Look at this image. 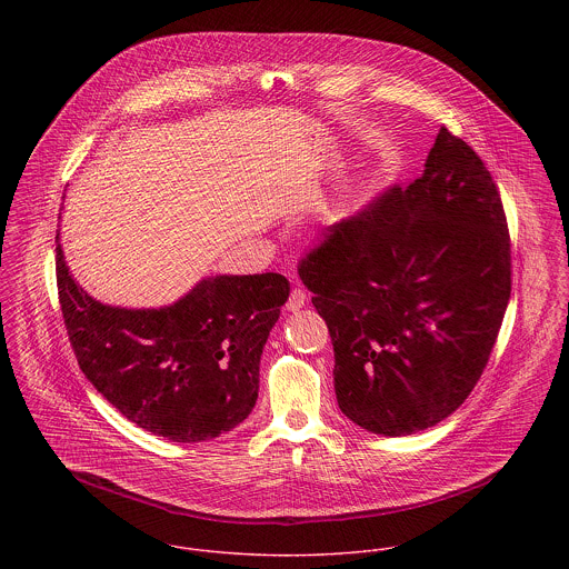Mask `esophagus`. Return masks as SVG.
Listing matches in <instances>:
<instances>
[{"label": "esophagus", "instance_id": "34e87169", "mask_svg": "<svg viewBox=\"0 0 569 569\" xmlns=\"http://www.w3.org/2000/svg\"><path fill=\"white\" fill-rule=\"evenodd\" d=\"M305 305H307V293L302 289H293L289 300H287V309L289 311H300Z\"/></svg>", "mask_w": 569, "mask_h": 569}]
</instances>
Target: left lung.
<instances>
[{
	"label": "left lung",
	"instance_id": "left-lung-1",
	"mask_svg": "<svg viewBox=\"0 0 569 569\" xmlns=\"http://www.w3.org/2000/svg\"><path fill=\"white\" fill-rule=\"evenodd\" d=\"M335 350L339 409L409 436L465 403L510 300V237L480 156L447 127L425 170L328 226L298 264Z\"/></svg>",
	"mask_w": 569,
	"mask_h": 569
}]
</instances>
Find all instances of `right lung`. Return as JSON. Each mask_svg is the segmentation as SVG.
I'll list each match as a JSON object with an SVG mask.
<instances>
[{"mask_svg":"<svg viewBox=\"0 0 569 569\" xmlns=\"http://www.w3.org/2000/svg\"><path fill=\"white\" fill-rule=\"evenodd\" d=\"M57 287L82 375L124 418L172 442L217 438L249 416L262 348L289 298L284 276L253 273L203 278L170 307H109L82 291L61 244Z\"/></svg>","mask_w":569,"mask_h":569,"instance_id":"1","label":"right lung"}]
</instances>
